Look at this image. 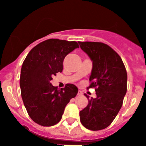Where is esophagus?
Returning <instances> with one entry per match:
<instances>
[{
    "label": "esophagus",
    "instance_id": "obj_1",
    "mask_svg": "<svg viewBox=\"0 0 146 146\" xmlns=\"http://www.w3.org/2000/svg\"><path fill=\"white\" fill-rule=\"evenodd\" d=\"M82 94H83V92H82L80 91V90H79V91L78 92V96H81V95H82Z\"/></svg>",
    "mask_w": 146,
    "mask_h": 146
}]
</instances>
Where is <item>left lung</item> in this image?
<instances>
[{
    "instance_id": "8db88e82",
    "label": "left lung",
    "mask_w": 146,
    "mask_h": 146,
    "mask_svg": "<svg viewBox=\"0 0 146 146\" xmlns=\"http://www.w3.org/2000/svg\"><path fill=\"white\" fill-rule=\"evenodd\" d=\"M78 44L92 61L89 77L92 83L88 89L94 87L97 94L80 111V121L88 129L100 130L112 123L121 108L127 93V70L120 56L107 44L89 41Z\"/></svg>"
}]
</instances>
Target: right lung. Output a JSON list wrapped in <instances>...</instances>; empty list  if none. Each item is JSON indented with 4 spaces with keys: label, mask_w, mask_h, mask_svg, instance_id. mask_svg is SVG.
Returning a JSON list of instances; mask_svg holds the SVG:
<instances>
[{
    "label": "right lung",
    "mask_w": 146,
    "mask_h": 146,
    "mask_svg": "<svg viewBox=\"0 0 146 146\" xmlns=\"http://www.w3.org/2000/svg\"><path fill=\"white\" fill-rule=\"evenodd\" d=\"M76 41L48 39L32 48L23 62L20 74L21 95L27 113L44 127L57 124L65 108L78 93L74 84L59 89L50 83L63 69L66 55L78 48Z\"/></svg>",
    "instance_id": "add662e5"
}]
</instances>
